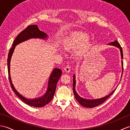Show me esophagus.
Segmentation results:
<instances>
[{
  "mask_svg": "<svg viewBox=\"0 0 130 130\" xmlns=\"http://www.w3.org/2000/svg\"><path fill=\"white\" fill-rule=\"evenodd\" d=\"M70 67L69 65H67L64 68V70L66 73H69L70 71Z\"/></svg>",
  "mask_w": 130,
  "mask_h": 130,
  "instance_id": "esophagus-1",
  "label": "esophagus"
}]
</instances>
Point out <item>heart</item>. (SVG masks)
Here are the masks:
<instances>
[{
	"label": "heart",
	"mask_w": 130,
	"mask_h": 130,
	"mask_svg": "<svg viewBox=\"0 0 130 130\" xmlns=\"http://www.w3.org/2000/svg\"><path fill=\"white\" fill-rule=\"evenodd\" d=\"M88 38L89 36L85 33L79 31L72 32L65 37L63 45L68 49L76 48L81 46L78 51V54L81 55L91 45V42Z\"/></svg>",
	"instance_id": "obj_1"
}]
</instances>
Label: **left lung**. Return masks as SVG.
Wrapping results in <instances>:
<instances>
[{
	"mask_svg": "<svg viewBox=\"0 0 130 130\" xmlns=\"http://www.w3.org/2000/svg\"><path fill=\"white\" fill-rule=\"evenodd\" d=\"M108 45H112V46H114L115 47H117V48L120 49V52H121V59H123V51H122V47H121L119 43L117 41H115L114 42H111L109 43ZM121 63H122V75H121V78H122V73H123V61H121ZM73 93L74 94V95H75V99L77 100L80 104H81L82 106H84L85 107H87V108H93L97 106H99V105L101 104L102 103H103V102L106 101L107 99L110 96H111L113 92H115V89H114L112 92L107 96H105L103 98H99V99H85L83 98H82L81 96H80L77 93L76 91L75 90V85H76V80H75V74L73 75Z\"/></svg>",
	"mask_w": 130,
	"mask_h": 130,
	"instance_id": "1",
	"label": "left lung"
}]
</instances>
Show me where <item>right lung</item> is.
<instances>
[{"mask_svg": "<svg viewBox=\"0 0 130 130\" xmlns=\"http://www.w3.org/2000/svg\"><path fill=\"white\" fill-rule=\"evenodd\" d=\"M48 38V36L45 32L40 31L38 29L37 25H30L24 29L19 34L17 37L15 38L13 43L12 47L10 48L8 54L7 63H8V76H9V80L11 88H12L13 92L17 95L19 99L24 103L29 105L30 106H33L35 107H42L45 106V105L48 104L50 102L55 94V90L57 83L59 81L60 78L61 76L62 70L60 69L55 68L50 76L48 82L47 89L45 94L40 97L34 98V99H28L21 95L15 88L14 87L11 80L10 74V63L11 57L14 50L15 46L22 42L26 41L31 38H39V39L46 40Z\"/></svg>", "mask_w": 130, "mask_h": 130, "instance_id": "add662e5", "label": "right lung"}]
</instances>
